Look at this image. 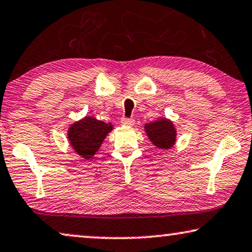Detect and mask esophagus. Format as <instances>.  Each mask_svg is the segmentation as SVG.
<instances>
[{
  "label": "esophagus",
  "instance_id": "34e87169",
  "mask_svg": "<svg viewBox=\"0 0 252 252\" xmlns=\"http://www.w3.org/2000/svg\"><path fill=\"white\" fill-rule=\"evenodd\" d=\"M121 122H122V125H125V126H133L134 125V120L133 119H129V118H123L122 120H121Z\"/></svg>",
  "mask_w": 252,
  "mask_h": 252
}]
</instances>
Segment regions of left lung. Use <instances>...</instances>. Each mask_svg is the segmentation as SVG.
Returning a JSON list of instances; mask_svg holds the SVG:
<instances>
[{
  "label": "left lung",
  "mask_w": 252,
  "mask_h": 252,
  "mask_svg": "<svg viewBox=\"0 0 252 252\" xmlns=\"http://www.w3.org/2000/svg\"><path fill=\"white\" fill-rule=\"evenodd\" d=\"M145 131H146V134L154 146L160 148V150H169L176 143V127L170 120L165 118L146 123Z\"/></svg>",
  "instance_id": "obj_1"
}]
</instances>
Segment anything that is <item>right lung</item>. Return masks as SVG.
<instances>
[{"label": "right lung", "instance_id": "add662e5", "mask_svg": "<svg viewBox=\"0 0 252 252\" xmlns=\"http://www.w3.org/2000/svg\"><path fill=\"white\" fill-rule=\"evenodd\" d=\"M112 130V123H105L92 116H86L68 127L67 138L70 146L81 158L90 160Z\"/></svg>", "mask_w": 252, "mask_h": 252}]
</instances>
